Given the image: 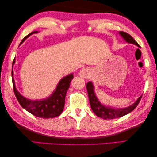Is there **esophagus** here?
<instances>
[{
  "instance_id": "esophagus-1",
  "label": "esophagus",
  "mask_w": 157,
  "mask_h": 157,
  "mask_svg": "<svg viewBox=\"0 0 157 157\" xmlns=\"http://www.w3.org/2000/svg\"><path fill=\"white\" fill-rule=\"evenodd\" d=\"M79 75H80L81 77H86L88 75V71L86 69H83L81 70L80 73H79Z\"/></svg>"
}]
</instances>
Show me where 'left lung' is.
<instances>
[{
	"label": "left lung",
	"instance_id": "8db88e82",
	"mask_svg": "<svg viewBox=\"0 0 157 157\" xmlns=\"http://www.w3.org/2000/svg\"><path fill=\"white\" fill-rule=\"evenodd\" d=\"M120 34L126 42H127L128 43L133 44L136 45L138 47H140L136 41L133 39L129 34L122 31H120ZM86 88L88 94L90 104L92 111L95 113L97 116L106 120L115 119V118L122 117L125 115L133 111V110L136 109V107L138 106L141 98H142V96H140L139 98L136 100V101L133 103L132 106H130L129 107L124 108V109H115V108L114 109V108L105 106L99 102L98 99L97 98L95 93H94V86L92 82L89 81L88 83H87Z\"/></svg>",
	"mask_w": 157,
	"mask_h": 157
}]
</instances>
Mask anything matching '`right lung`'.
I'll use <instances>...</instances> for the list:
<instances>
[{
  "label": "right lung",
  "instance_id": "obj_1",
  "mask_svg": "<svg viewBox=\"0 0 157 157\" xmlns=\"http://www.w3.org/2000/svg\"><path fill=\"white\" fill-rule=\"evenodd\" d=\"M35 33H37V31H33L25 36L21 42L20 44H21L30 35ZM14 63L15 59L13 60L12 65ZM12 77L14 94L21 106L35 116L41 118H53L60 115L63 112L65 106L67 91L70 85L71 79L74 78V76L73 74H71L62 78L56 87L55 91L48 98L42 100H35V101L25 98L17 91L13 78V69H12Z\"/></svg>",
  "mask_w": 157,
  "mask_h": 157
}]
</instances>
